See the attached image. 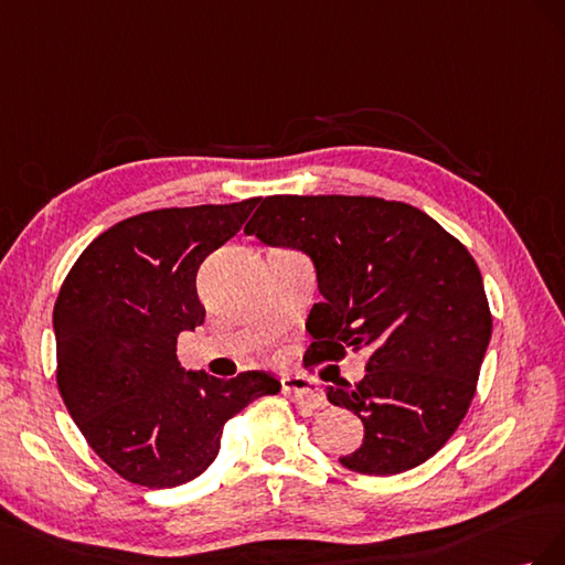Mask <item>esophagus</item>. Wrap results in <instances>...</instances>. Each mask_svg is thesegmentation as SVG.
Here are the masks:
<instances>
[{
	"instance_id": "1",
	"label": "esophagus",
	"mask_w": 565,
	"mask_h": 565,
	"mask_svg": "<svg viewBox=\"0 0 565 565\" xmlns=\"http://www.w3.org/2000/svg\"><path fill=\"white\" fill-rule=\"evenodd\" d=\"M284 393L291 397L296 405H300L305 412H315L324 407V395H321L319 385L312 379L305 376H288L281 381Z\"/></svg>"
}]
</instances>
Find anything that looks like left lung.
Returning a JSON list of instances; mask_svg holds the SVG:
<instances>
[{"label": "left lung", "mask_w": 565, "mask_h": 565, "mask_svg": "<svg viewBox=\"0 0 565 565\" xmlns=\"http://www.w3.org/2000/svg\"><path fill=\"white\" fill-rule=\"evenodd\" d=\"M246 234L312 257L324 302L305 358L369 354L360 383L327 388L364 424L345 469L395 476L430 459L469 412L492 335L473 255L418 207L376 196H267Z\"/></svg>", "instance_id": "obj_1"}]
</instances>
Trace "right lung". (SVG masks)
<instances>
[{
    "mask_svg": "<svg viewBox=\"0 0 565 565\" xmlns=\"http://www.w3.org/2000/svg\"><path fill=\"white\" fill-rule=\"evenodd\" d=\"M260 199L158 207L96 236L54 305L56 385L87 445L120 478L163 490L201 476L222 428L277 395L269 372L230 381L189 372L177 335L203 324L196 274L241 232Z\"/></svg>",
    "mask_w": 565,
    "mask_h": 565,
    "instance_id": "right-lung-1",
    "label": "right lung"
}]
</instances>
